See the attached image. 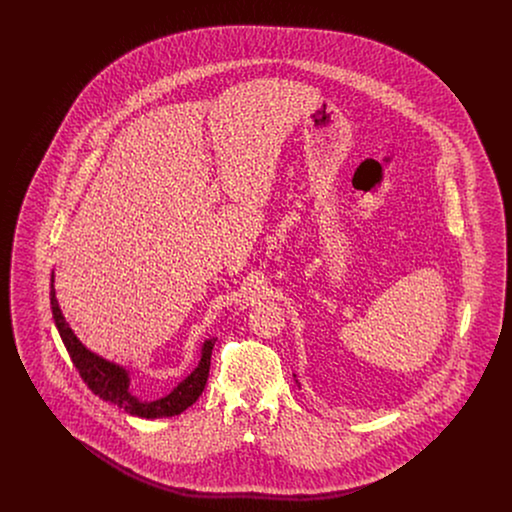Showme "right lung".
<instances>
[{
    "label": "right lung",
    "instance_id": "right-lung-1",
    "mask_svg": "<svg viewBox=\"0 0 512 512\" xmlns=\"http://www.w3.org/2000/svg\"><path fill=\"white\" fill-rule=\"evenodd\" d=\"M49 299H51V313H53L55 326H57L59 336H61V340L69 351V357H71L73 365L76 366L84 384L94 391L98 397H101L103 401L115 403L117 407H121L126 413L134 414V416L163 418V416H174V414L186 411L190 405H194L197 397L201 395V391L205 390L215 340H207L203 343L199 365L167 397H161L157 401H140L136 395L130 393V388H128L130 378H128V372L124 368L113 365V363L98 357L96 353L88 351L80 343V340L74 336L73 330L69 328L67 320L59 309L55 290H53V276H51Z\"/></svg>",
    "mask_w": 512,
    "mask_h": 512
}]
</instances>
